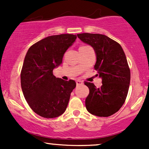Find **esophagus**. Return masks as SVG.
<instances>
[{"mask_svg": "<svg viewBox=\"0 0 149 149\" xmlns=\"http://www.w3.org/2000/svg\"><path fill=\"white\" fill-rule=\"evenodd\" d=\"M83 81H82V80H76V84H77V85H82L83 84Z\"/></svg>", "mask_w": 149, "mask_h": 149, "instance_id": "obj_1", "label": "esophagus"}]
</instances>
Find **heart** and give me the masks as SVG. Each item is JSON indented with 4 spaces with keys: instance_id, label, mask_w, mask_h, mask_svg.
Returning a JSON list of instances; mask_svg holds the SVG:
<instances>
[{
    "instance_id": "b5f03b06",
    "label": "heart",
    "mask_w": 149,
    "mask_h": 149,
    "mask_svg": "<svg viewBox=\"0 0 149 149\" xmlns=\"http://www.w3.org/2000/svg\"><path fill=\"white\" fill-rule=\"evenodd\" d=\"M82 47H83V46H82Z\"/></svg>"
}]
</instances>
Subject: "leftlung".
<instances>
[{"label":"left lung","mask_w":149,"mask_h":149,"mask_svg":"<svg viewBox=\"0 0 149 149\" xmlns=\"http://www.w3.org/2000/svg\"><path fill=\"white\" fill-rule=\"evenodd\" d=\"M77 36L95 49V69L102 78L100 88L93 83H84L90 90L85 100L87 110L100 117L111 116L123 105L130 87V70L123 49L118 42L102 34L83 33Z\"/></svg>","instance_id":"obj_1"}]
</instances>
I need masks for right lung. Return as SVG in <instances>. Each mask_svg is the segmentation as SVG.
Listing matches in <instances>:
<instances>
[{
    "label": "right lung",
    "mask_w": 149,
    "mask_h": 149,
    "mask_svg": "<svg viewBox=\"0 0 149 149\" xmlns=\"http://www.w3.org/2000/svg\"><path fill=\"white\" fill-rule=\"evenodd\" d=\"M76 38L73 34L50 36L31 46L26 54L20 74L22 92L31 109L40 116L58 117L67 108L76 82L56 78L52 71L61 64Z\"/></svg>",
    "instance_id": "1"
}]
</instances>
